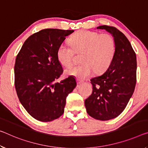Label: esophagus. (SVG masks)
Instances as JSON below:
<instances>
[{
    "mask_svg": "<svg viewBox=\"0 0 148 148\" xmlns=\"http://www.w3.org/2000/svg\"><path fill=\"white\" fill-rule=\"evenodd\" d=\"M83 82H84L83 80H81V79H77V83H78V84H80Z\"/></svg>",
    "mask_w": 148,
    "mask_h": 148,
    "instance_id": "1",
    "label": "esophagus"
}]
</instances>
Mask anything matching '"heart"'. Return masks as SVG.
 Segmentation results:
<instances>
[{
	"mask_svg": "<svg viewBox=\"0 0 148 148\" xmlns=\"http://www.w3.org/2000/svg\"><path fill=\"white\" fill-rule=\"evenodd\" d=\"M69 45L62 43L57 51L58 59L62 65L69 66L74 60V52L82 53L80 64L74 65L66 69L65 73L84 79L95 71H105L112 62L115 52V42L111 35L99 34L87 30L75 33L70 37Z\"/></svg>",
	"mask_w": 148,
	"mask_h": 148,
	"instance_id": "obj_1",
	"label": "heart"
}]
</instances>
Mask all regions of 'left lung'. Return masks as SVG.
<instances>
[{
	"instance_id": "1",
	"label": "left lung",
	"mask_w": 148,
	"mask_h": 148,
	"mask_svg": "<svg viewBox=\"0 0 148 148\" xmlns=\"http://www.w3.org/2000/svg\"><path fill=\"white\" fill-rule=\"evenodd\" d=\"M113 37L115 52L109 67L103 74L91 79V95L85 100L89 115L108 121L121 114L132 97L136 83V56L132 45L116 27L101 25Z\"/></svg>"
}]
</instances>
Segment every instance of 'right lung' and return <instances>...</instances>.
Returning a JSON list of instances; mask_svg holds the SVG:
<instances>
[{
    "mask_svg": "<svg viewBox=\"0 0 148 148\" xmlns=\"http://www.w3.org/2000/svg\"><path fill=\"white\" fill-rule=\"evenodd\" d=\"M73 32L42 29L28 37L16 57V93L21 104L37 121L50 122L59 118L64 112L66 97L76 88V79L72 76L55 82L63 72L58 49Z\"/></svg>",
    "mask_w": 148,
    "mask_h": 148,
    "instance_id": "obj_1",
    "label": "right lung"
}]
</instances>
